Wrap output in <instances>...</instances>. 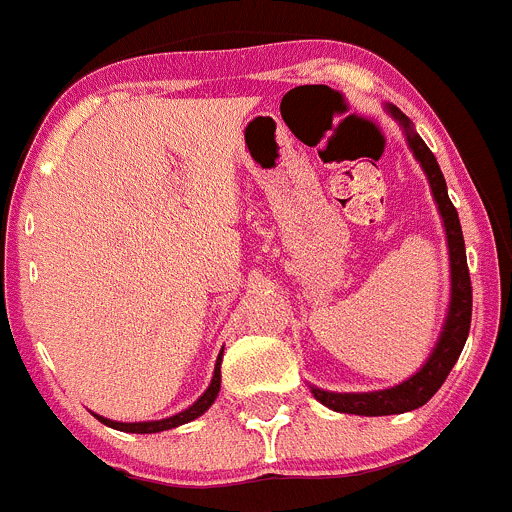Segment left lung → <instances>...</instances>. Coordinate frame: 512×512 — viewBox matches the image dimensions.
I'll use <instances>...</instances> for the list:
<instances>
[{"mask_svg": "<svg viewBox=\"0 0 512 512\" xmlns=\"http://www.w3.org/2000/svg\"><path fill=\"white\" fill-rule=\"evenodd\" d=\"M388 111L403 126V131H406L408 146H411L413 156L421 161L423 171L428 176L430 191H433V199L438 204L440 216H443L450 256V306L433 353L423 363L421 371L408 378V381L386 388V391L371 393H333L311 386V393L316 396V401H321L331 411L353 413V416H393V413H406L413 411V408L426 406L430 398L435 396V391L443 386L450 368L458 361L460 351H463L465 341H468L470 316H473V288H470L468 261H465L463 231H460L458 211H455V206L448 199V186H445L443 171H440L438 161H435L433 151L428 149L426 141L416 134L413 121L398 106L388 104Z\"/></svg>", "mask_w": 512, "mask_h": 512, "instance_id": "1", "label": "left lung"}]
</instances>
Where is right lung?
Segmentation results:
<instances>
[{"label": "right lung", "mask_w": 512, "mask_h": 512, "mask_svg": "<svg viewBox=\"0 0 512 512\" xmlns=\"http://www.w3.org/2000/svg\"><path fill=\"white\" fill-rule=\"evenodd\" d=\"M219 388H221V353H219V358H216L214 378H211L209 388H206L204 396H201L194 406L186 408V411L176 413V416H171V418H164V421H144V423H119V421H109V418H104V416H96V418H99L104 426L124 430V433H159V430L184 426V423L194 421V418H199L201 413L209 411L211 403H214L216 396H219Z\"/></svg>", "instance_id": "right-lung-1"}]
</instances>
